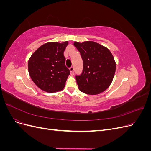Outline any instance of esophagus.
Returning <instances> with one entry per match:
<instances>
[{
    "label": "esophagus",
    "instance_id": "esophagus-1",
    "mask_svg": "<svg viewBox=\"0 0 151 151\" xmlns=\"http://www.w3.org/2000/svg\"><path fill=\"white\" fill-rule=\"evenodd\" d=\"M69 70H70V74H71L72 75L74 74V67H70V68H69Z\"/></svg>",
    "mask_w": 151,
    "mask_h": 151
}]
</instances>
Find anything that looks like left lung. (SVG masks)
<instances>
[{
	"label": "left lung",
	"mask_w": 151,
	"mask_h": 151,
	"mask_svg": "<svg viewBox=\"0 0 151 151\" xmlns=\"http://www.w3.org/2000/svg\"><path fill=\"white\" fill-rule=\"evenodd\" d=\"M83 60V70L76 79L79 89L85 94L96 95L110 86L116 70L112 53L103 45L94 42H75Z\"/></svg>",
	"instance_id": "left-lung-1"
}]
</instances>
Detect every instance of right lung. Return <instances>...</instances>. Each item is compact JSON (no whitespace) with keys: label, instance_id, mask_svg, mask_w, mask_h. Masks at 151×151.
Returning <instances> with one entry per match:
<instances>
[{"label":"right lung","instance_id":"1","mask_svg":"<svg viewBox=\"0 0 151 151\" xmlns=\"http://www.w3.org/2000/svg\"><path fill=\"white\" fill-rule=\"evenodd\" d=\"M68 42L45 43L32 54L28 60L31 78L38 88L47 93L60 91L65 87L70 70L63 55Z\"/></svg>","mask_w":151,"mask_h":151}]
</instances>
